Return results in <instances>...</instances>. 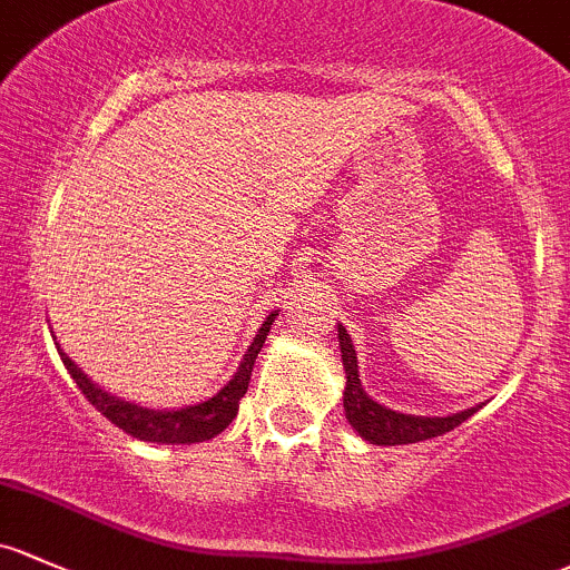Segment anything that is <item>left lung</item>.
Instances as JSON below:
<instances>
[{"mask_svg":"<svg viewBox=\"0 0 570 570\" xmlns=\"http://www.w3.org/2000/svg\"><path fill=\"white\" fill-rule=\"evenodd\" d=\"M340 351H342V364H345V415L351 421V426L361 438L370 440L375 445H405V443H419V440L438 438V434L451 432L454 426L468 421L470 415L479 407L462 410V413L445 415V419H421V415H405L394 413V410L377 405L375 400L364 394L358 381V361L356 351H353L351 334L345 332V326H340Z\"/></svg>","mask_w":570,"mask_h":570,"instance_id":"1","label":"left lung"}]
</instances>
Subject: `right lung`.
Segmentation results:
<instances>
[{"instance_id": "add662e5", "label": "right lung", "mask_w": 570, "mask_h": 570, "mask_svg": "<svg viewBox=\"0 0 570 570\" xmlns=\"http://www.w3.org/2000/svg\"><path fill=\"white\" fill-rule=\"evenodd\" d=\"M272 321L274 315H268L266 321H263L261 332L255 336L253 345H249L247 356H244L242 366H238L234 381L225 385L217 396H212V400L181 410H149L132 405V402L116 400V396L97 389V385L78 370L76 361H70L67 353L59 351V356H62L67 372H70L72 381L78 383L81 394L87 396L91 405L100 410L111 424L119 426V430H125L127 434H132V438L138 440H149V443H204V440H212L214 434L223 432L225 426L236 419L238 402L247 394L253 364L255 358H258L263 342H266Z\"/></svg>"}]
</instances>
